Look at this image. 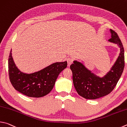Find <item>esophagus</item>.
<instances>
[{"label": "esophagus", "instance_id": "34e87169", "mask_svg": "<svg viewBox=\"0 0 127 127\" xmlns=\"http://www.w3.org/2000/svg\"><path fill=\"white\" fill-rule=\"evenodd\" d=\"M66 61H67V63H68V66H69L71 64L73 63V59L70 58H69L67 59H66Z\"/></svg>", "mask_w": 127, "mask_h": 127}]
</instances>
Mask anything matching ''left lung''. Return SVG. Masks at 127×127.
<instances>
[{"instance_id":"obj_1","label":"left lung","mask_w":127,"mask_h":127,"mask_svg":"<svg viewBox=\"0 0 127 127\" xmlns=\"http://www.w3.org/2000/svg\"><path fill=\"white\" fill-rule=\"evenodd\" d=\"M110 42L119 46L121 53L112 70L104 77L95 76L84 67L80 62H74L70 66L73 73V82L76 91L79 95L87 99H95L111 93L121 78L124 68V51L118 34L110 29Z\"/></svg>"}]
</instances>
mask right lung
Segmentation results:
<instances>
[{
    "label": "right lung",
    "instance_id": "add662e5",
    "mask_svg": "<svg viewBox=\"0 0 127 127\" xmlns=\"http://www.w3.org/2000/svg\"><path fill=\"white\" fill-rule=\"evenodd\" d=\"M66 66V62L56 63L38 72L28 74L16 67L11 50L8 59L9 77L11 84L15 90L29 97L40 98L50 93L58 75Z\"/></svg>",
    "mask_w": 127,
    "mask_h": 127
}]
</instances>
